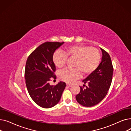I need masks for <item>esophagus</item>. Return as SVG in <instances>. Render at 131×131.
Here are the masks:
<instances>
[{
    "mask_svg": "<svg viewBox=\"0 0 131 131\" xmlns=\"http://www.w3.org/2000/svg\"><path fill=\"white\" fill-rule=\"evenodd\" d=\"M66 85H67V86H69V87L71 86V85L70 84H68V83H67V84H66Z\"/></svg>",
    "mask_w": 131,
    "mask_h": 131,
    "instance_id": "obj_1",
    "label": "esophagus"
}]
</instances>
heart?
I'll list each match as a JSON object with an SVG mask.
<instances>
[{
    "label": "heart",
    "instance_id": "1",
    "mask_svg": "<svg viewBox=\"0 0 131 131\" xmlns=\"http://www.w3.org/2000/svg\"><path fill=\"white\" fill-rule=\"evenodd\" d=\"M66 58L74 59V69H65L59 73V78L67 83H72L82 73L86 76L92 73L98 67L100 54L97 49L83 45H74L66 47L61 52H55L52 57L54 65L58 69L64 67Z\"/></svg>",
    "mask_w": 131,
    "mask_h": 131
}]
</instances>
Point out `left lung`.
<instances>
[{
	"label": "left lung",
	"mask_w": 131,
	"mask_h": 131,
	"mask_svg": "<svg viewBox=\"0 0 131 131\" xmlns=\"http://www.w3.org/2000/svg\"><path fill=\"white\" fill-rule=\"evenodd\" d=\"M102 51L101 61L94 71L84 80L83 86L76 95V100L84 107L97 105L104 99L111 86L113 73L112 62L108 53L100 48ZM88 85L85 86V84Z\"/></svg>",
	"instance_id": "left-lung-1"
}]
</instances>
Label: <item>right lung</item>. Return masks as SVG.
<instances>
[{"label": "right lung", "mask_w": 131, "mask_h": 131, "mask_svg": "<svg viewBox=\"0 0 131 131\" xmlns=\"http://www.w3.org/2000/svg\"><path fill=\"white\" fill-rule=\"evenodd\" d=\"M64 42H46L40 45L27 58L25 79L27 91L32 99L44 108H49L59 102L66 83L59 82L50 85L51 78H56V67L52 61L55 50Z\"/></svg>", "instance_id": "1"}]
</instances>
